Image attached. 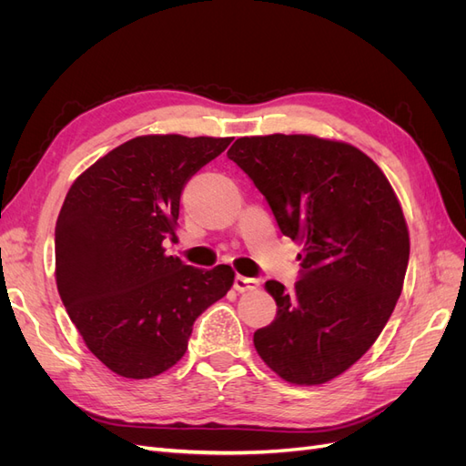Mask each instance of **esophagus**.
Instances as JSON below:
<instances>
[{
	"instance_id": "obj_1",
	"label": "esophagus",
	"mask_w": 466,
	"mask_h": 466,
	"mask_svg": "<svg viewBox=\"0 0 466 466\" xmlns=\"http://www.w3.org/2000/svg\"><path fill=\"white\" fill-rule=\"evenodd\" d=\"M233 286H235L237 291H252V289L258 288V279L247 278V276H237Z\"/></svg>"
}]
</instances>
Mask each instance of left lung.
<instances>
[{
  "label": "left lung",
  "instance_id": "obj_1",
  "mask_svg": "<svg viewBox=\"0 0 466 466\" xmlns=\"http://www.w3.org/2000/svg\"><path fill=\"white\" fill-rule=\"evenodd\" d=\"M228 157L303 247L293 291L264 284L278 315L255 332L258 356L288 383H329L373 346L400 298L410 257L402 206L377 163L338 139L247 136Z\"/></svg>",
  "mask_w": 466,
  "mask_h": 466
}]
</instances>
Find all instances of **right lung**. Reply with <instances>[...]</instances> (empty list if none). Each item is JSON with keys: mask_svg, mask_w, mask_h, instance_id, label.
Listing matches in <instances>:
<instances>
[{"mask_svg": "<svg viewBox=\"0 0 466 466\" xmlns=\"http://www.w3.org/2000/svg\"><path fill=\"white\" fill-rule=\"evenodd\" d=\"M233 137L149 134L115 147L69 187L56 221V286L83 342L126 379H151L185 356L192 324L235 281L165 255L180 192Z\"/></svg>", "mask_w": 466, "mask_h": 466, "instance_id": "right-lung-1", "label": "right lung"}]
</instances>
